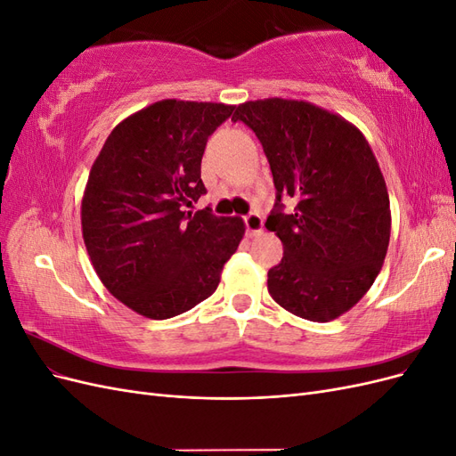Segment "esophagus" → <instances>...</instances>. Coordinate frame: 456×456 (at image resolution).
Wrapping results in <instances>:
<instances>
[{"label":"esophagus","mask_w":456,"mask_h":456,"mask_svg":"<svg viewBox=\"0 0 456 456\" xmlns=\"http://www.w3.org/2000/svg\"><path fill=\"white\" fill-rule=\"evenodd\" d=\"M245 228H247V233L249 236H255V233H260L262 228H265V220H262V216L258 213H251L245 216Z\"/></svg>","instance_id":"obj_1"}]
</instances>
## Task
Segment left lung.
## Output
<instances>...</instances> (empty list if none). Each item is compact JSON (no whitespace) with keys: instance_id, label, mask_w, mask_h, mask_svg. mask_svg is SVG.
<instances>
[{"instance_id":"obj_1","label":"left lung","mask_w":456,"mask_h":456,"mask_svg":"<svg viewBox=\"0 0 456 456\" xmlns=\"http://www.w3.org/2000/svg\"><path fill=\"white\" fill-rule=\"evenodd\" d=\"M265 148L275 209L266 228L283 243L268 291L302 320L346 314L375 283L390 243V198L379 161L354 123L306 101L262 99L236 106ZM296 211L282 213L281 198Z\"/></svg>"}]
</instances>
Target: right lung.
<instances>
[{
	"label": "right lung",
	"instance_id": "obj_1",
	"mask_svg": "<svg viewBox=\"0 0 456 456\" xmlns=\"http://www.w3.org/2000/svg\"><path fill=\"white\" fill-rule=\"evenodd\" d=\"M223 102L165 99L119 121L96 156L81 200V232L104 287L133 312L169 320L209 298L243 240L240 216L209 207L201 158L232 116Z\"/></svg>",
	"mask_w": 456,
	"mask_h": 456
}]
</instances>
